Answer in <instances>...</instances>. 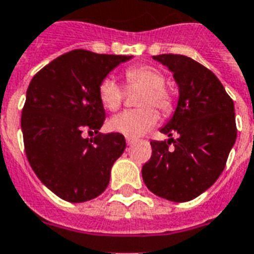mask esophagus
Wrapping results in <instances>:
<instances>
[{"label": "esophagus", "mask_w": 254, "mask_h": 254, "mask_svg": "<svg viewBox=\"0 0 254 254\" xmlns=\"http://www.w3.org/2000/svg\"><path fill=\"white\" fill-rule=\"evenodd\" d=\"M126 142H127V144H128V146H131V144H132V143L135 142V139H132V138H126Z\"/></svg>", "instance_id": "esophagus-1"}]
</instances>
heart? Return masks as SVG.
Returning a JSON list of instances; mask_svg holds the SVG:
<instances>
[{"label":"heart","instance_id":"b5f03b06","mask_svg":"<svg viewBox=\"0 0 254 254\" xmlns=\"http://www.w3.org/2000/svg\"><path fill=\"white\" fill-rule=\"evenodd\" d=\"M125 80L128 87L139 85L144 88L139 96V104L143 107L126 110L114 116L110 120L108 127L114 132L125 135L127 138H138L148 132L158 123L159 115L154 107L163 115H170L174 112L175 99L165 87V73L155 66H129L125 70ZM98 96L104 110L115 112L122 107L125 91L118 80L107 76L99 83Z\"/></svg>","mask_w":254,"mask_h":254}]
</instances>
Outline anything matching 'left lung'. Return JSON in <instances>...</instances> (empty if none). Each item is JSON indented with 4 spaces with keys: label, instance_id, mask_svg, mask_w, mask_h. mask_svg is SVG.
I'll return each mask as SVG.
<instances>
[{
    "label": "left lung",
    "instance_id": "left-lung-1",
    "mask_svg": "<svg viewBox=\"0 0 254 254\" xmlns=\"http://www.w3.org/2000/svg\"><path fill=\"white\" fill-rule=\"evenodd\" d=\"M154 60L174 73L179 100L174 116L161 129L170 139L150 142L152 154L142 177L158 197L186 202L207 190L224 171L237 138L234 103L217 76L190 57L169 53Z\"/></svg>",
    "mask_w": 254,
    "mask_h": 254
}]
</instances>
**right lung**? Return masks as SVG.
I'll list each match as a JSON object with an SVG mask.
<instances>
[{
  "label": "right lung",
  "instance_id": "add662e5",
  "mask_svg": "<svg viewBox=\"0 0 254 254\" xmlns=\"http://www.w3.org/2000/svg\"><path fill=\"white\" fill-rule=\"evenodd\" d=\"M131 56L75 49L55 59L30 81L21 115L30 167L64 201L85 202L108 186L114 162L126 148L122 134H100L106 111L100 80ZM85 130L97 134L84 138Z\"/></svg>",
  "mask_w": 254,
  "mask_h": 254
}]
</instances>
